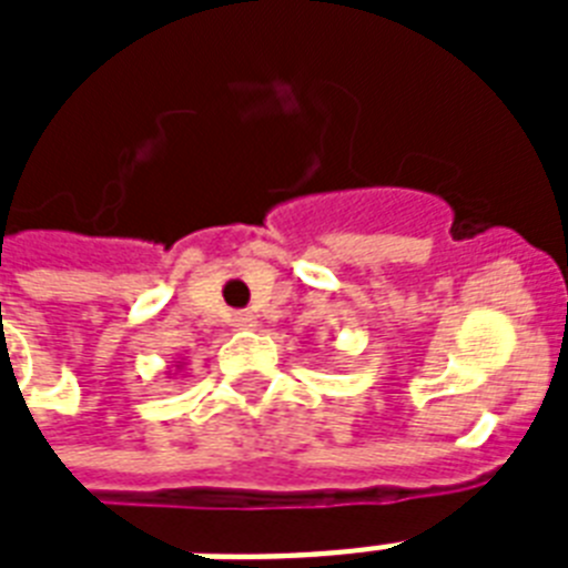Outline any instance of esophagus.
I'll list each match as a JSON object with an SVG mask.
<instances>
[{"mask_svg": "<svg viewBox=\"0 0 568 568\" xmlns=\"http://www.w3.org/2000/svg\"><path fill=\"white\" fill-rule=\"evenodd\" d=\"M232 327H239V329L256 327V318H253V312H235V315H232Z\"/></svg>", "mask_w": 568, "mask_h": 568, "instance_id": "obj_1", "label": "esophagus"}]
</instances>
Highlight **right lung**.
Masks as SVG:
<instances>
[{
  "instance_id": "right-lung-1",
  "label": "right lung",
  "mask_w": 568,
  "mask_h": 568,
  "mask_svg": "<svg viewBox=\"0 0 568 568\" xmlns=\"http://www.w3.org/2000/svg\"><path fill=\"white\" fill-rule=\"evenodd\" d=\"M180 368H182V365H176V372H180Z\"/></svg>"
}]
</instances>
